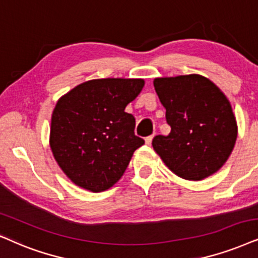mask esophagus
<instances>
[{
  "label": "esophagus",
  "mask_w": 258,
  "mask_h": 258,
  "mask_svg": "<svg viewBox=\"0 0 258 258\" xmlns=\"http://www.w3.org/2000/svg\"><path fill=\"white\" fill-rule=\"evenodd\" d=\"M152 138H153V136H149V137H146V138H145V144H146V145H151V143H152Z\"/></svg>",
  "instance_id": "34e87169"
}]
</instances>
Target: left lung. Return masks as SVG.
Wrapping results in <instances>:
<instances>
[{
    "label": "left lung",
    "instance_id": "8db88e82",
    "mask_svg": "<svg viewBox=\"0 0 258 258\" xmlns=\"http://www.w3.org/2000/svg\"><path fill=\"white\" fill-rule=\"evenodd\" d=\"M153 87L171 127L168 136L153 138V150L184 180L213 175L236 144L238 128L230 101L212 81L197 74L155 78Z\"/></svg>",
    "mask_w": 258,
    "mask_h": 258
}]
</instances>
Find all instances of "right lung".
<instances>
[{"label":"right lung","mask_w":258,"mask_h":258,"mask_svg":"<svg viewBox=\"0 0 258 258\" xmlns=\"http://www.w3.org/2000/svg\"><path fill=\"white\" fill-rule=\"evenodd\" d=\"M142 78H101L78 84L58 100L50 146L64 174L93 193L118 182L133 152L144 144L125 112L144 87Z\"/></svg>","instance_id":"obj_1"}]
</instances>
